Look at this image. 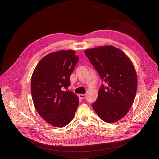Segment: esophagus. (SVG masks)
<instances>
[{
    "label": "esophagus",
    "mask_w": 159,
    "mask_h": 159,
    "mask_svg": "<svg viewBox=\"0 0 159 159\" xmlns=\"http://www.w3.org/2000/svg\"><path fill=\"white\" fill-rule=\"evenodd\" d=\"M79 97L81 98V99H85L86 97V95L85 94H79Z\"/></svg>",
    "instance_id": "esophagus-1"
}]
</instances>
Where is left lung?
I'll return each instance as SVG.
<instances>
[{
    "instance_id": "obj_1",
    "label": "left lung",
    "mask_w": 159,
    "mask_h": 159,
    "mask_svg": "<svg viewBox=\"0 0 159 159\" xmlns=\"http://www.w3.org/2000/svg\"><path fill=\"white\" fill-rule=\"evenodd\" d=\"M85 54L102 81L92 108L104 122L114 123L122 119L134 101L137 78L130 59L120 49L105 45L85 50Z\"/></svg>"
}]
</instances>
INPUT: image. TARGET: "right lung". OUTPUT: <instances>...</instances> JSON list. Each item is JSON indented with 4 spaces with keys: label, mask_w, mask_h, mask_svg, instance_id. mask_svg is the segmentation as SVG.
<instances>
[{
    "label": "right lung",
    "mask_w": 159,
    "mask_h": 159,
    "mask_svg": "<svg viewBox=\"0 0 159 159\" xmlns=\"http://www.w3.org/2000/svg\"><path fill=\"white\" fill-rule=\"evenodd\" d=\"M79 61L75 52L59 50L43 57L31 78V93L39 115L49 124L64 127L72 120L79 98L72 91L70 77Z\"/></svg>",
    "instance_id": "right-lung-1"
}]
</instances>
